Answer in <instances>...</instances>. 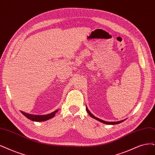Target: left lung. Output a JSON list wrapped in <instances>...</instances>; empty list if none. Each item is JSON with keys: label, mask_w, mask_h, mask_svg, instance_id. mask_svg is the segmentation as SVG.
<instances>
[{"label": "left lung", "mask_w": 155, "mask_h": 155, "mask_svg": "<svg viewBox=\"0 0 155 155\" xmlns=\"http://www.w3.org/2000/svg\"><path fill=\"white\" fill-rule=\"evenodd\" d=\"M86 110H87V113L89 114L90 116H91L93 118H94V119H96V120H98V121H100V122H101V123H104V124H117L121 123H122V122H123V121H124V120H122V121H116V122H107V121H104V120H101V119H99V118H98V117H95V116L93 115V114H91V113L90 112V111L89 110L87 107H86Z\"/></svg>", "instance_id": "1"}]
</instances>
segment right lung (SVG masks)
I'll return each instance as SVG.
<instances>
[{
  "instance_id": "add662e5",
  "label": "right lung",
  "mask_w": 155,
  "mask_h": 155,
  "mask_svg": "<svg viewBox=\"0 0 155 155\" xmlns=\"http://www.w3.org/2000/svg\"><path fill=\"white\" fill-rule=\"evenodd\" d=\"M23 115H24L26 117L29 119L33 121H38V122H41V121H47L48 119H50L52 118L55 116V113L58 112V110H57L53 112H51L48 114H46V115H33V114H27L26 112L20 111Z\"/></svg>"
}]
</instances>
